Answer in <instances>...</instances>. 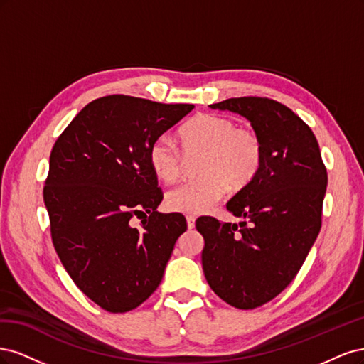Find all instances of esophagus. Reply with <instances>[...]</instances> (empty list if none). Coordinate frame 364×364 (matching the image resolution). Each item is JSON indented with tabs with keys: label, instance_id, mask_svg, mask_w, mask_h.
<instances>
[{
	"label": "esophagus",
	"instance_id": "obj_1",
	"mask_svg": "<svg viewBox=\"0 0 364 364\" xmlns=\"http://www.w3.org/2000/svg\"><path fill=\"white\" fill-rule=\"evenodd\" d=\"M196 225V217L194 215H186V226L188 229H193Z\"/></svg>",
	"mask_w": 364,
	"mask_h": 364
}]
</instances>
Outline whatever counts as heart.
<instances>
[{
    "label": "heart",
    "mask_w": 364,
    "mask_h": 364,
    "mask_svg": "<svg viewBox=\"0 0 364 364\" xmlns=\"http://www.w3.org/2000/svg\"><path fill=\"white\" fill-rule=\"evenodd\" d=\"M185 155L203 153L199 165L202 178L186 182L167 194L165 203L176 213L203 214L230 190H243L257 178L264 159L262 139L257 132L237 127L229 117L200 114L179 130ZM153 174L165 183L182 176L183 156L174 142L159 136L149 149Z\"/></svg>",
    "instance_id": "heart-1"
}]
</instances>
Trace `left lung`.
<instances>
[{"mask_svg":"<svg viewBox=\"0 0 364 364\" xmlns=\"http://www.w3.org/2000/svg\"><path fill=\"white\" fill-rule=\"evenodd\" d=\"M211 107L249 119L264 146L257 178L226 205L245 222L196 220L209 287L229 305L252 310L277 297L301 270L322 226L328 174L313 130L287 106L240 97Z\"/></svg>","mask_w":364,"mask_h":364,"instance_id":"8db88e82","label":"left lung"}]
</instances>
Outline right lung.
<instances>
[{
  "mask_svg": "<svg viewBox=\"0 0 364 364\" xmlns=\"http://www.w3.org/2000/svg\"><path fill=\"white\" fill-rule=\"evenodd\" d=\"M193 109L106 95L86 105L51 150L43 202L54 249L77 287L109 313L134 310L158 289L186 230L182 214L156 211L162 191L149 149Z\"/></svg>",
  "mask_w": 364,
  "mask_h": 364,
  "instance_id": "add662e5",
  "label": "right lung"
}]
</instances>
